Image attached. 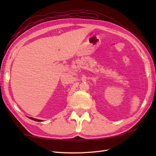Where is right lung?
Wrapping results in <instances>:
<instances>
[{"label": "right lung", "mask_w": 156, "mask_h": 156, "mask_svg": "<svg viewBox=\"0 0 156 156\" xmlns=\"http://www.w3.org/2000/svg\"><path fill=\"white\" fill-rule=\"evenodd\" d=\"M28 118H29L30 119H32V120H34V121H39V122H40V121H42L41 120H39V119H35V118H32V117H28Z\"/></svg>", "instance_id": "obj_1"}]
</instances>
